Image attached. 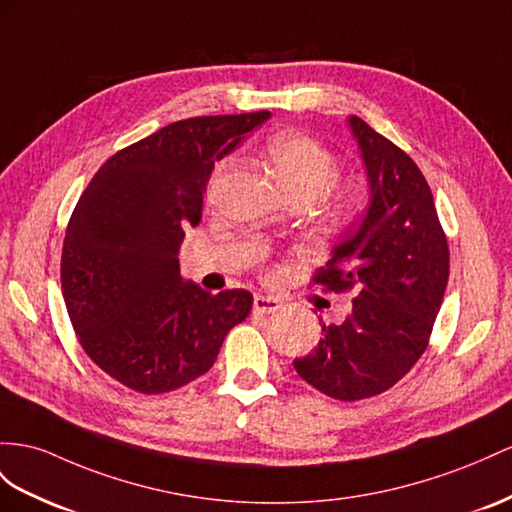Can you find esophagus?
<instances>
[{
  "label": "esophagus",
  "mask_w": 512,
  "mask_h": 512,
  "mask_svg": "<svg viewBox=\"0 0 512 512\" xmlns=\"http://www.w3.org/2000/svg\"><path fill=\"white\" fill-rule=\"evenodd\" d=\"M281 307H283V303H281L279 298H274V296L257 294L255 300H253V309H255L257 313H274V311H279Z\"/></svg>",
  "instance_id": "obj_1"
}]
</instances>
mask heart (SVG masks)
<instances>
[{
  "mask_svg": "<svg viewBox=\"0 0 512 512\" xmlns=\"http://www.w3.org/2000/svg\"><path fill=\"white\" fill-rule=\"evenodd\" d=\"M268 155L281 186L294 201L313 203L331 191V209L339 218L359 214L365 205V190L357 183L335 186L342 173L337 155L303 131H283L268 142Z\"/></svg>",
  "mask_w": 512,
  "mask_h": 512,
  "instance_id": "1",
  "label": "heart"
}]
</instances>
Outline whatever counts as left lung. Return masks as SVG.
<instances>
[{
    "label": "left lung",
    "mask_w": 512,
    "mask_h": 512,
    "mask_svg": "<svg viewBox=\"0 0 512 512\" xmlns=\"http://www.w3.org/2000/svg\"><path fill=\"white\" fill-rule=\"evenodd\" d=\"M370 179V205L335 246L313 283L352 292L342 324L294 359L324 396L357 402L396 385L424 355L450 277V248L422 170L359 116H350Z\"/></svg>",
    "instance_id": "left-lung-1"
}]
</instances>
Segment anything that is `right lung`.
<instances>
[{
    "instance_id": "add662e5",
    "label": "right lung",
    "mask_w": 512,
    "mask_h": 512,
    "mask_svg": "<svg viewBox=\"0 0 512 512\" xmlns=\"http://www.w3.org/2000/svg\"><path fill=\"white\" fill-rule=\"evenodd\" d=\"M268 110L194 116L114 153L77 201L62 246V296L86 355L138 393H166L212 368L253 294H209L179 274L183 229L201 222L214 164Z\"/></svg>"
}]
</instances>
